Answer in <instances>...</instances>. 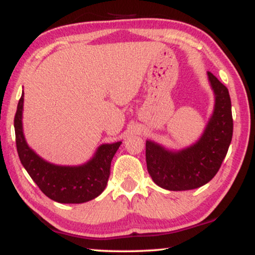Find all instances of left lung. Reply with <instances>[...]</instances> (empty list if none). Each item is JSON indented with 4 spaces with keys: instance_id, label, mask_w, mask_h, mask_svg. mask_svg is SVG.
I'll return each instance as SVG.
<instances>
[{
    "instance_id": "1",
    "label": "left lung",
    "mask_w": 255,
    "mask_h": 255,
    "mask_svg": "<svg viewBox=\"0 0 255 255\" xmlns=\"http://www.w3.org/2000/svg\"><path fill=\"white\" fill-rule=\"evenodd\" d=\"M215 94L214 113L200 140L180 151L146 141L147 169L157 186L168 191H188L211 181L220 169L233 136L230 93L211 72Z\"/></svg>"
}]
</instances>
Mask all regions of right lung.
I'll use <instances>...</instances> for the list:
<instances>
[{"label": "right lung", "mask_w": 255, "mask_h": 255, "mask_svg": "<svg viewBox=\"0 0 255 255\" xmlns=\"http://www.w3.org/2000/svg\"><path fill=\"white\" fill-rule=\"evenodd\" d=\"M23 93L14 119L16 148L21 163L42 193L60 204H82L104 192L111 175L113 156L120 142L102 144L89 162L79 167L55 166L42 160L28 147L22 130Z\"/></svg>", "instance_id": "obj_1"}]
</instances>
